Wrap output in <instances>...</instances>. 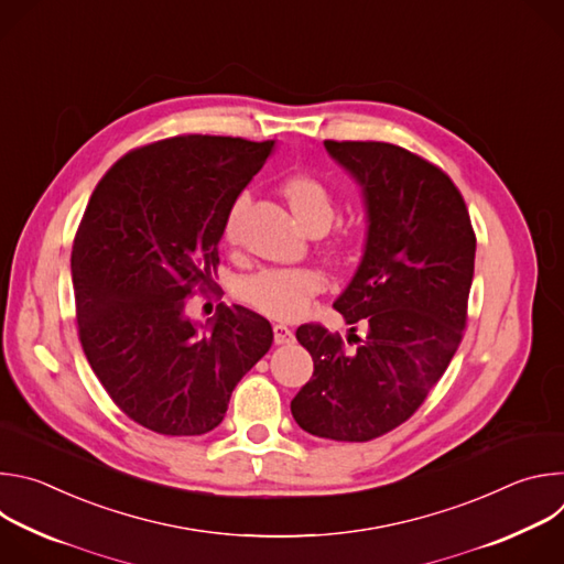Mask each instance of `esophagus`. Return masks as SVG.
<instances>
[{
    "label": "esophagus",
    "instance_id": "1",
    "mask_svg": "<svg viewBox=\"0 0 564 564\" xmlns=\"http://www.w3.org/2000/svg\"><path fill=\"white\" fill-rule=\"evenodd\" d=\"M272 330H274V344H290V341H294V333L285 324H274Z\"/></svg>",
    "mask_w": 564,
    "mask_h": 564
}]
</instances>
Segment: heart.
Returning <instances> with one entry per match:
<instances>
[{"instance_id":"heart-1","label":"heart","mask_w":564,"mask_h":564,"mask_svg":"<svg viewBox=\"0 0 564 564\" xmlns=\"http://www.w3.org/2000/svg\"><path fill=\"white\" fill-rule=\"evenodd\" d=\"M290 209L312 234H321L335 220V196L328 185L312 176H290L281 187ZM250 203L248 194H238L227 209L223 223V238L234 243L238 236V223ZM326 288V276L316 268H265L238 281V296L250 307L272 318H294L303 314L310 301Z\"/></svg>"}]
</instances>
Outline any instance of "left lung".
I'll list each match as a JSON object with an SVG mask.
<instances>
[{"mask_svg":"<svg viewBox=\"0 0 564 564\" xmlns=\"http://www.w3.org/2000/svg\"><path fill=\"white\" fill-rule=\"evenodd\" d=\"M324 144L361 187L368 236L335 301L352 326L350 348L339 333L303 324L296 339L314 372L290 409L310 435L370 442L424 404L462 341L475 231L455 183L422 155L375 140Z\"/></svg>","mask_w":564,"mask_h":564,"instance_id":"1","label":"left lung"}]
</instances>
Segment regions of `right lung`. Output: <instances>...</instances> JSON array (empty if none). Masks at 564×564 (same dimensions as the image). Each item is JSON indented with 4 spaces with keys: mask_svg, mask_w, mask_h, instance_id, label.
Instances as JSON below:
<instances>
[{
    "mask_svg": "<svg viewBox=\"0 0 564 564\" xmlns=\"http://www.w3.org/2000/svg\"><path fill=\"white\" fill-rule=\"evenodd\" d=\"M274 140L176 135L124 153L94 189L75 231L77 337L113 404L160 435L216 429L231 390L272 346V326L243 305L205 324L189 299L214 285L234 198Z\"/></svg>",
    "mask_w": 564,
    "mask_h": 564,
    "instance_id": "right-lung-1",
    "label": "right lung"
}]
</instances>
